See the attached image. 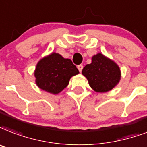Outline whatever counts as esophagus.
Segmentation results:
<instances>
[{"instance_id":"34e87169","label":"esophagus","mask_w":147,"mask_h":147,"mask_svg":"<svg viewBox=\"0 0 147 147\" xmlns=\"http://www.w3.org/2000/svg\"><path fill=\"white\" fill-rule=\"evenodd\" d=\"M77 68H78V71L81 72L82 70V69H83V66H82V65H79L77 66Z\"/></svg>"}]
</instances>
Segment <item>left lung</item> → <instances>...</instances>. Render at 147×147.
<instances>
[{"label":"left lung","instance_id":"left-lung-1","mask_svg":"<svg viewBox=\"0 0 147 147\" xmlns=\"http://www.w3.org/2000/svg\"><path fill=\"white\" fill-rule=\"evenodd\" d=\"M82 73L96 92L112 90L119 82L121 71L117 64L102 53L92 56V63L86 65Z\"/></svg>","mask_w":147,"mask_h":147}]
</instances>
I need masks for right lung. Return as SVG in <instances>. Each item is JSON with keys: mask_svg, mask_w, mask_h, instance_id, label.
Here are the masks:
<instances>
[{"mask_svg": "<svg viewBox=\"0 0 147 147\" xmlns=\"http://www.w3.org/2000/svg\"><path fill=\"white\" fill-rule=\"evenodd\" d=\"M79 73L69 59L52 52L38 62L34 72L38 88L49 93H60L69 85L70 78Z\"/></svg>", "mask_w": 147, "mask_h": 147, "instance_id": "obj_1", "label": "right lung"}]
</instances>
